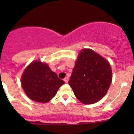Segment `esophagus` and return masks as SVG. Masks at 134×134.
Masks as SVG:
<instances>
[{"label":"esophagus","instance_id":"esophagus-1","mask_svg":"<svg viewBox=\"0 0 134 134\" xmlns=\"http://www.w3.org/2000/svg\"><path fill=\"white\" fill-rule=\"evenodd\" d=\"M68 80H69V79H68V77H66L64 79V82H66V83H68Z\"/></svg>","mask_w":134,"mask_h":134}]
</instances>
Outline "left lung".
<instances>
[{
  "label": "left lung",
  "instance_id": "1",
  "mask_svg": "<svg viewBox=\"0 0 134 134\" xmlns=\"http://www.w3.org/2000/svg\"><path fill=\"white\" fill-rule=\"evenodd\" d=\"M111 81L109 62L92 49H84L79 54L68 84L80 101L93 104L105 95Z\"/></svg>",
  "mask_w": 134,
  "mask_h": 134
}]
</instances>
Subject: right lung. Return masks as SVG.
<instances>
[{
	"label": "right lung",
	"instance_id": "add662e5",
	"mask_svg": "<svg viewBox=\"0 0 134 134\" xmlns=\"http://www.w3.org/2000/svg\"><path fill=\"white\" fill-rule=\"evenodd\" d=\"M64 81L58 77L46 64L32 62L24 70L21 85L27 97L40 103H47L54 97Z\"/></svg>",
	"mask_w": 134,
	"mask_h": 134
}]
</instances>
